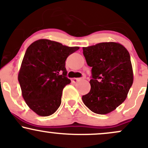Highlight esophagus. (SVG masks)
Masks as SVG:
<instances>
[{"mask_svg": "<svg viewBox=\"0 0 148 148\" xmlns=\"http://www.w3.org/2000/svg\"><path fill=\"white\" fill-rule=\"evenodd\" d=\"M84 79V76H83V77H81V78H74V79H72V81L74 83H76V82H78V81H81V80H82Z\"/></svg>", "mask_w": 148, "mask_h": 148, "instance_id": "34e87169", "label": "esophagus"}]
</instances>
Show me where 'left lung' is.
Listing matches in <instances>:
<instances>
[{
	"label": "left lung",
	"mask_w": 148,
	"mask_h": 148,
	"mask_svg": "<svg viewBox=\"0 0 148 148\" xmlns=\"http://www.w3.org/2000/svg\"><path fill=\"white\" fill-rule=\"evenodd\" d=\"M83 51L92 76L90 91L82 100L94 113L107 114L125 101L133 84L130 55L115 42H102Z\"/></svg>",
	"instance_id": "8db88e82"
}]
</instances>
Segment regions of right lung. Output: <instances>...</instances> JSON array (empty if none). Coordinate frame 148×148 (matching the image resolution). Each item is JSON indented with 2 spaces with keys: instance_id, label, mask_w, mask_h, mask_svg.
Segmentation results:
<instances>
[{
  "instance_id": "1",
  "label": "right lung",
  "mask_w": 148,
  "mask_h": 148,
  "mask_svg": "<svg viewBox=\"0 0 148 148\" xmlns=\"http://www.w3.org/2000/svg\"><path fill=\"white\" fill-rule=\"evenodd\" d=\"M79 47L49 40L32 43L25 53L18 80L27 105L40 116H49L60 106L62 90L70 84L65 61Z\"/></svg>"
}]
</instances>
